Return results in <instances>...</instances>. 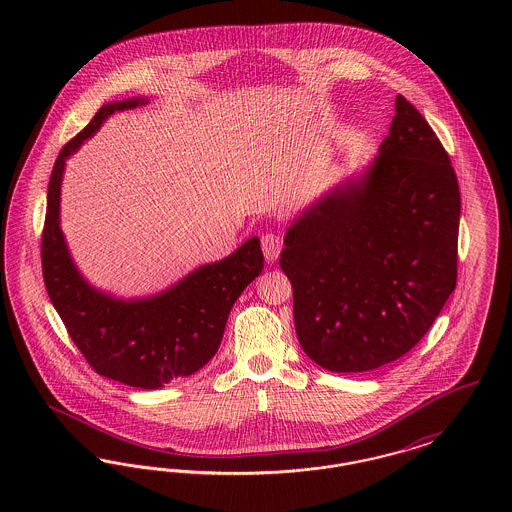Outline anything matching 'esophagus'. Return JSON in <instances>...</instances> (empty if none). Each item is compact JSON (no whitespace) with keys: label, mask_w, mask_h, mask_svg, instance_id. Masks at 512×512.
<instances>
[{"label":"esophagus","mask_w":512,"mask_h":512,"mask_svg":"<svg viewBox=\"0 0 512 512\" xmlns=\"http://www.w3.org/2000/svg\"><path fill=\"white\" fill-rule=\"evenodd\" d=\"M261 245H263L265 259L268 263H274L278 259L280 251H282V238L276 236V234H265L263 240H261Z\"/></svg>","instance_id":"obj_1"}]
</instances>
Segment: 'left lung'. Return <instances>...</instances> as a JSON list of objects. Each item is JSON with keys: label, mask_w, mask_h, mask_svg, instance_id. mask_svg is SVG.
<instances>
[{"label": "left lung", "mask_w": 512, "mask_h": 512, "mask_svg": "<svg viewBox=\"0 0 512 512\" xmlns=\"http://www.w3.org/2000/svg\"><path fill=\"white\" fill-rule=\"evenodd\" d=\"M459 219L449 155L397 96L378 155L286 230L280 268L307 357L330 372H366L409 353L455 290Z\"/></svg>", "instance_id": "obj_1"}]
</instances>
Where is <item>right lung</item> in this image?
I'll return each instance as SVG.
<instances>
[{"label":"right lung","instance_id":"add662e5","mask_svg":"<svg viewBox=\"0 0 512 512\" xmlns=\"http://www.w3.org/2000/svg\"><path fill=\"white\" fill-rule=\"evenodd\" d=\"M149 101L142 96L105 103L61 149L49 178L42 268L49 299L90 366L126 386L159 390L171 380L192 376L215 357L236 299L261 274L265 259L259 238L253 236L228 257L199 265L167 290L128 299L99 290L76 267L61 230L67 159L113 113Z\"/></svg>","mask_w":512,"mask_h":512}]
</instances>
